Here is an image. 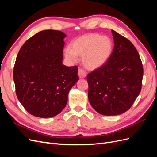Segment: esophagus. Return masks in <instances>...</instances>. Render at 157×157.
<instances>
[{
  "label": "esophagus",
  "mask_w": 157,
  "mask_h": 157,
  "mask_svg": "<svg viewBox=\"0 0 157 157\" xmlns=\"http://www.w3.org/2000/svg\"><path fill=\"white\" fill-rule=\"evenodd\" d=\"M78 77L80 78H85V77H86L87 73H86V71H85L84 69H79L78 71Z\"/></svg>",
  "instance_id": "1"
}]
</instances>
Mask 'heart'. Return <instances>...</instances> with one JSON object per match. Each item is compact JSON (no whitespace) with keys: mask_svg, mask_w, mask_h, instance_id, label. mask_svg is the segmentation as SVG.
Wrapping results in <instances>:
<instances>
[{"mask_svg":"<svg viewBox=\"0 0 157 157\" xmlns=\"http://www.w3.org/2000/svg\"><path fill=\"white\" fill-rule=\"evenodd\" d=\"M113 44L107 36L98 33L80 36L75 39L71 47L64 50L66 58L74 62L77 56H82V63L88 69H96L105 64L112 54Z\"/></svg>","mask_w":157,"mask_h":157,"instance_id":"heart-1","label":"heart"}]
</instances>
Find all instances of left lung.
Segmentation results:
<instances>
[{
	"mask_svg": "<svg viewBox=\"0 0 157 157\" xmlns=\"http://www.w3.org/2000/svg\"><path fill=\"white\" fill-rule=\"evenodd\" d=\"M114 48L105 64L89 73L88 99L103 115H118L129 109L141 92L144 69L135 46L112 30Z\"/></svg>",
	"mask_w": 157,
	"mask_h": 157,
	"instance_id": "8db88e82",
	"label": "left lung"
}]
</instances>
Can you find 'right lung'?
<instances>
[{
  "label": "right lung",
  "mask_w": 157,
  "mask_h": 157,
  "mask_svg": "<svg viewBox=\"0 0 157 157\" xmlns=\"http://www.w3.org/2000/svg\"><path fill=\"white\" fill-rule=\"evenodd\" d=\"M66 35L44 30L28 39L17 56L13 72L17 99L31 115L54 117L67 103L70 89L79 78L77 66L63 65Z\"/></svg>",
  "instance_id": "1"
}]
</instances>
